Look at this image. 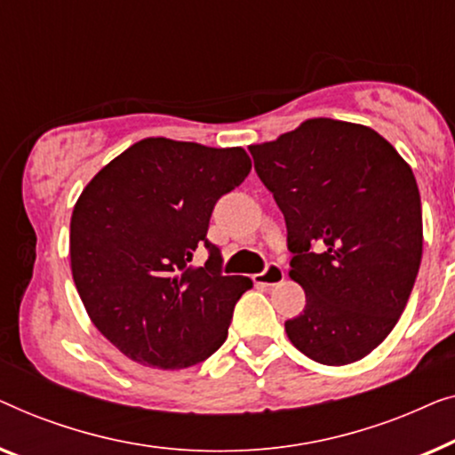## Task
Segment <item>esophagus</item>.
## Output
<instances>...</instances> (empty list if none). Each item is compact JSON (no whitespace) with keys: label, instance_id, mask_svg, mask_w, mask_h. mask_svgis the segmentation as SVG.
Here are the masks:
<instances>
[{"label":"esophagus","instance_id":"1","mask_svg":"<svg viewBox=\"0 0 455 455\" xmlns=\"http://www.w3.org/2000/svg\"><path fill=\"white\" fill-rule=\"evenodd\" d=\"M283 280H284V270H283V266H278V264H270L264 272L255 274L253 276V283L258 286H274V284L283 283Z\"/></svg>","mask_w":455,"mask_h":455}]
</instances>
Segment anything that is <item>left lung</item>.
I'll return each instance as SVG.
<instances>
[{"label": "left lung", "instance_id": "left-lung-1", "mask_svg": "<svg viewBox=\"0 0 455 455\" xmlns=\"http://www.w3.org/2000/svg\"><path fill=\"white\" fill-rule=\"evenodd\" d=\"M249 152L284 214L289 276L307 297L284 323L289 340L322 364L361 361L398 323L419 274L412 169L375 130L328 117Z\"/></svg>", "mask_w": 455, "mask_h": 455}]
</instances>
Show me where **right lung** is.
I'll return each instance as SVG.
<instances>
[{
    "label": "right lung",
    "instance_id": "obj_1",
    "mask_svg": "<svg viewBox=\"0 0 455 455\" xmlns=\"http://www.w3.org/2000/svg\"><path fill=\"white\" fill-rule=\"evenodd\" d=\"M247 152L146 138L97 172L76 202L69 259L88 317L144 367L185 369L227 340L253 283L222 276L208 241L214 204L245 181ZM206 246L204 267L190 259Z\"/></svg>",
    "mask_w": 455,
    "mask_h": 455
}]
</instances>
